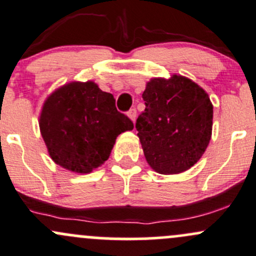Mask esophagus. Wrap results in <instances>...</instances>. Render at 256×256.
I'll list each match as a JSON object with an SVG mask.
<instances>
[{
	"label": "esophagus",
	"mask_w": 256,
	"mask_h": 256,
	"mask_svg": "<svg viewBox=\"0 0 256 256\" xmlns=\"http://www.w3.org/2000/svg\"><path fill=\"white\" fill-rule=\"evenodd\" d=\"M128 117L133 120V123L136 122V108H130L128 110Z\"/></svg>",
	"instance_id": "1"
}]
</instances>
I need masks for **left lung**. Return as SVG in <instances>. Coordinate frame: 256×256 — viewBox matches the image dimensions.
<instances>
[{
    "label": "left lung",
    "mask_w": 256,
    "mask_h": 256,
    "mask_svg": "<svg viewBox=\"0 0 256 256\" xmlns=\"http://www.w3.org/2000/svg\"><path fill=\"white\" fill-rule=\"evenodd\" d=\"M146 110L136 128L148 164L156 172L194 166L210 140L213 106L207 92L184 76L152 78L143 92Z\"/></svg>",
    "instance_id": "1"
}]
</instances>
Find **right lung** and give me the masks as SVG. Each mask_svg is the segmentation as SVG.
Returning a JSON list of instances; mask_svg holds the SVG:
<instances>
[{
	"instance_id": "right-lung-1",
	"label": "right lung",
	"mask_w": 256,
	"mask_h": 256,
	"mask_svg": "<svg viewBox=\"0 0 256 256\" xmlns=\"http://www.w3.org/2000/svg\"><path fill=\"white\" fill-rule=\"evenodd\" d=\"M39 127L56 164L88 174L108 159L116 138L134 124L116 108L112 94L88 81L70 82L50 94Z\"/></svg>"
}]
</instances>
